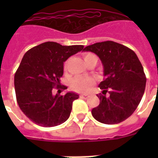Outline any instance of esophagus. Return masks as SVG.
Instances as JSON below:
<instances>
[{
	"instance_id": "esophagus-1",
	"label": "esophagus",
	"mask_w": 158,
	"mask_h": 158,
	"mask_svg": "<svg viewBox=\"0 0 158 158\" xmlns=\"http://www.w3.org/2000/svg\"><path fill=\"white\" fill-rule=\"evenodd\" d=\"M79 97H80L81 98H87L89 97V95H87V94H80Z\"/></svg>"
}]
</instances>
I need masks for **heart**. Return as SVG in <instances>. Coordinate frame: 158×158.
Segmentation results:
<instances>
[{"label":"heart","instance_id":"1","mask_svg":"<svg viewBox=\"0 0 158 158\" xmlns=\"http://www.w3.org/2000/svg\"><path fill=\"white\" fill-rule=\"evenodd\" d=\"M94 58H97V56L93 53H86L84 56V59L86 64H88L92 59ZM94 84H95V80L92 77L78 76L72 79L70 83V88L72 90L78 93H88Z\"/></svg>","mask_w":158,"mask_h":158}]
</instances>
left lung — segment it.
<instances>
[{"mask_svg": "<svg viewBox=\"0 0 158 158\" xmlns=\"http://www.w3.org/2000/svg\"><path fill=\"white\" fill-rule=\"evenodd\" d=\"M83 51L95 53L104 69V79L99 84L102 94L98 95L100 103L92 115L106 125L122 122L136 110L144 94L147 79L137 55L112 41L94 43ZM107 91L109 96H106Z\"/></svg>", "mask_w": 158, "mask_h": 158, "instance_id": "8db88e82", "label": "left lung"}]
</instances>
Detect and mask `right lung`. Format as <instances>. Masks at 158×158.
Masks as SVG:
<instances>
[{"instance_id": "add662e5", "label": "right lung", "mask_w": 158, "mask_h": 158, "mask_svg": "<svg viewBox=\"0 0 158 158\" xmlns=\"http://www.w3.org/2000/svg\"><path fill=\"white\" fill-rule=\"evenodd\" d=\"M83 48V45L47 42L24 54L15 74V89L19 106L33 123L53 127L68 120L72 103L79 95L72 92L53 95L52 89L60 87L64 62Z\"/></svg>"}]
</instances>
